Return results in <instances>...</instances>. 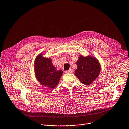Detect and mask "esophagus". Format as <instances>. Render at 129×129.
<instances>
[{"label": "esophagus", "instance_id": "obj_1", "mask_svg": "<svg viewBox=\"0 0 129 129\" xmlns=\"http://www.w3.org/2000/svg\"><path fill=\"white\" fill-rule=\"evenodd\" d=\"M71 72H72V70L71 69H69L68 70H67V71H65V73H71Z\"/></svg>", "mask_w": 129, "mask_h": 129}]
</instances>
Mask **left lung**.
<instances>
[{
    "label": "left lung",
    "instance_id": "8db88e82",
    "mask_svg": "<svg viewBox=\"0 0 129 129\" xmlns=\"http://www.w3.org/2000/svg\"><path fill=\"white\" fill-rule=\"evenodd\" d=\"M76 65L77 68L75 75L81 83L86 85H90L98 77L101 71L98 61L90 56H80Z\"/></svg>",
    "mask_w": 129,
    "mask_h": 129
}]
</instances>
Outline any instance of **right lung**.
<instances>
[{
	"label": "right lung",
	"instance_id": "obj_1",
	"mask_svg": "<svg viewBox=\"0 0 129 129\" xmlns=\"http://www.w3.org/2000/svg\"><path fill=\"white\" fill-rule=\"evenodd\" d=\"M35 74L37 80L42 85L54 88L59 82L63 71L57 70L50 59L39 55L35 61Z\"/></svg>",
	"mask_w": 129,
	"mask_h": 129
}]
</instances>
